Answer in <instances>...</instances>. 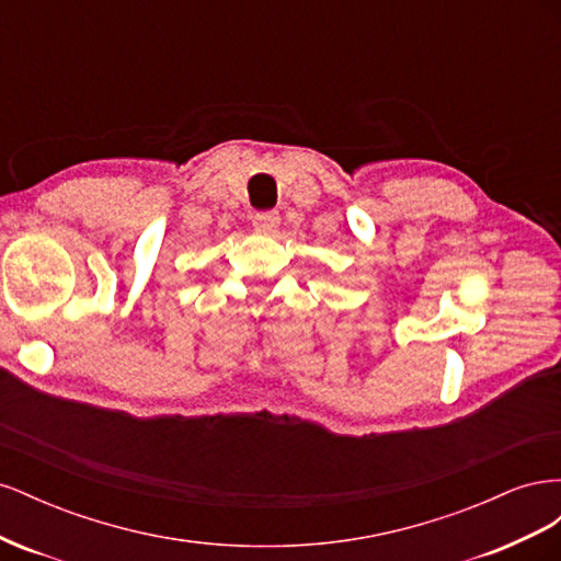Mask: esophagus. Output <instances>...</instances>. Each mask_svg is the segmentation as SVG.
Here are the masks:
<instances>
[{
  "instance_id": "esophagus-1",
  "label": "esophagus",
  "mask_w": 561,
  "mask_h": 561,
  "mask_svg": "<svg viewBox=\"0 0 561 561\" xmlns=\"http://www.w3.org/2000/svg\"><path fill=\"white\" fill-rule=\"evenodd\" d=\"M280 225V215L276 210H264L252 217V227L257 231H276Z\"/></svg>"
}]
</instances>
